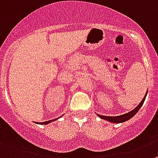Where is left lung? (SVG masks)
Returning a JSON list of instances; mask_svg holds the SVG:
<instances>
[{
  "label": "left lung",
  "mask_w": 158,
  "mask_h": 158,
  "mask_svg": "<svg viewBox=\"0 0 158 158\" xmlns=\"http://www.w3.org/2000/svg\"><path fill=\"white\" fill-rule=\"evenodd\" d=\"M147 94H148V91H147V93H146L145 96H144V98H143V100L140 102V103H139V104L138 105V106H136L133 110H132L131 112H127V113L123 114V115H118V116H105V115H98L101 118L107 120V121L111 122V123H124V122L130 119L132 117H133L135 115H136V113H137V112L139 110V109L142 107L143 104Z\"/></svg>",
  "instance_id": "1"
}]
</instances>
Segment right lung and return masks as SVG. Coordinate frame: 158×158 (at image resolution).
Returning <instances> with one entry per match:
<instances>
[{
    "mask_svg": "<svg viewBox=\"0 0 158 158\" xmlns=\"http://www.w3.org/2000/svg\"><path fill=\"white\" fill-rule=\"evenodd\" d=\"M55 120H56V118H54V119H52V120H49V121L43 122V123H38V124H41V125H46V124H48V123H52V121H55Z\"/></svg>",
    "mask_w": 158,
    "mask_h": 158,
    "instance_id": "1",
    "label": "right lung"
}]
</instances>
